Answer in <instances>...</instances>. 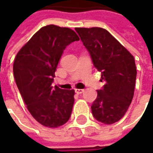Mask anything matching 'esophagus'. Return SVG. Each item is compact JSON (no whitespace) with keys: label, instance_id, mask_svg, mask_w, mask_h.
<instances>
[{"label":"esophagus","instance_id":"1","mask_svg":"<svg viewBox=\"0 0 153 153\" xmlns=\"http://www.w3.org/2000/svg\"><path fill=\"white\" fill-rule=\"evenodd\" d=\"M83 92H84V90H83V89H75V93L78 94H81Z\"/></svg>","mask_w":153,"mask_h":153}]
</instances>
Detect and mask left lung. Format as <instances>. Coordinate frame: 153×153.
<instances>
[{
  "instance_id": "1",
  "label": "left lung",
  "mask_w": 153,
  "mask_h": 153,
  "mask_svg": "<svg viewBox=\"0 0 153 153\" xmlns=\"http://www.w3.org/2000/svg\"><path fill=\"white\" fill-rule=\"evenodd\" d=\"M95 68L106 82L92 105L98 121L111 125L126 114L133 98L137 76L133 56L112 34L101 27H76Z\"/></svg>"
}]
</instances>
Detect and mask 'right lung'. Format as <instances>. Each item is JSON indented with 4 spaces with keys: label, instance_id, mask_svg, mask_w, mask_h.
Listing matches in <instances>:
<instances>
[{
    "label": "right lung",
    "instance_id": "add662e5",
    "mask_svg": "<svg viewBox=\"0 0 153 153\" xmlns=\"http://www.w3.org/2000/svg\"><path fill=\"white\" fill-rule=\"evenodd\" d=\"M79 40L68 27L48 25L33 35L14 59V79L24 103L44 126H60L71 116L74 90L53 87L52 83L65 48Z\"/></svg>",
    "mask_w": 153,
    "mask_h": 153
}]
</instances>
